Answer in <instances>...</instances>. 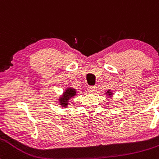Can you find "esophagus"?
Returning <instances> with one entry per match:
<instances>
[{
    "mask_svg": "<svg viewBox=\"0 0 159 159\" xmlns=\"http://www.w3.org/2000/svg\"><path fill=\"white\" fill-rule=\"evenodd\" d=\"M97 87H96V86H90V87H87V90H88V92L91 93H94L96 92V90H97Z\"/></svg>",
    "mask_w": 159,
    "mask_h": 159,
    "instance_id": "esophagus-1",
    "label": "esophagus"
}]
</instances>
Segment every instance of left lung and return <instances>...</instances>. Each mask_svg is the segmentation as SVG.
I'll return each mask as SVG.
<instances>
[{"instance_id": "obj_1", "label": "left lung", "mask_w": 159, "mask_h": 159, "mask_svg": "<svg viewBox=\"0 0 159 159\" xmlns=\"http://www.w3.org/2000/svg\"><path fill=\"white\" fill-rule=\"evenodd\" d=\"M105 94H106L107 96H108L109 97H110V96H111H111H113V94H114V93H113L112 91H111V90H108L107 91V92H106V93H105Z\"/></svg>"}]
</instances>
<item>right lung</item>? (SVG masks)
<instances>
[{
  "mask_svg": "<svg viewBox=\"0 0 159 159\" xmlns=\"http://www.w3.org/2000/svg\"><path fill=\"white\" fill-rule=\"evenodd\" d=\"M77 93V90L72 87H67L61 97H59L58 102L60 105L63 107H66L69 105V102L70 98H73Z\"/></svg>",
  "mask_w": 159,
  "mask_h": 159,
  "instance_id": "obj_1",
  "label": "right lung"
}]
</instances>
